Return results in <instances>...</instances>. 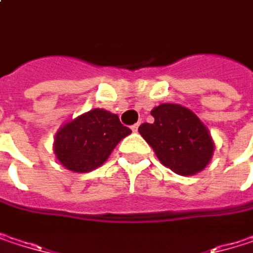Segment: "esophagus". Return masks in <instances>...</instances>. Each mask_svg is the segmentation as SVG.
I'll return each mask as SVG.
<instances>
[{
	"label": "esophagus",
	"instance_id": "34e87169",
	"mask_svg": "<svg viewBox=\"0 0 253 253\" xmlns=\"http://www.w3.org/2000/svg\"><path fill=\"white\" fill-rule=\"evenodd\" d=\"M137 128H139V123H136V125L131 126V130H133V131H137Z\"/></svg>",
	"mask_w": 253,
	"mask_h": 253
}]
</instances>
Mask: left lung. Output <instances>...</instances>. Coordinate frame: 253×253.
<instances>
[{
	"label": "left lung",
	"mask_w": 253,
	"mask_h": 253,
	"mask_svg": "<svg viewBox=\"0 0 253 253\" xmlns=\"http://www.w3.org/2000/svg\"><path fill=\"white\" fill-rule=\"evenodd\" d=\"M152 123L139 133L152 146L161 164L180 176L202 171L212 158L214 142L195 113L178 104H161L151 111Z\"/></svg>",
	"instance_id": "obj_1"
}]
</instances>
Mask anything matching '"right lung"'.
<instances>
[{
    "instance_id": "1",
    "label": "right lung",
    "mask_w": 253,
    "mask_h": 253,
    "mask_svg": "<svg viewBox=\"0 0 253 253\" xmlns=\"http://www.w3.org/2000/svg\"><path fill=\"white\" fill-rule=\"evenodd\" d=\"M130 133L117 114L95 108L57 131L54 154L67 170L87 173L102 166L117 143Z\"/></svg>"
}]
</instances>
